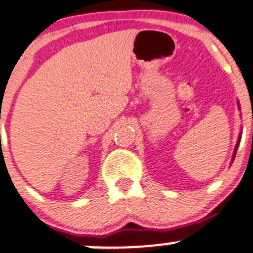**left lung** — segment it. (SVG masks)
Instances as JSON below:
<instances>
[{"mask_svg": "<svg viewBox=\"0 0 253 253\" xmlns=\"http://www.w3.org/2000/svg\"><path fill=\"white\" fill-rule=\"evenodd\" d=\"M240 140H241V134H240V136H239V141H237V144H236V148H235V153H233V159H235V155H236V151H237V148H239ZM233 159H232V160H233Z\"/></svg>", "mask_w": 253, "mask_h": 253, "instance_id": "1", "label": "left lung"}]
</instances>
